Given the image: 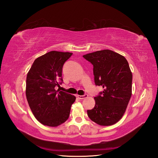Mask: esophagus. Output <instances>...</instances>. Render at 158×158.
Instances as JSON below:
<instances>
[{
  "label": "esophagus",
  "mask_w": 158,
  "mask_h": 158,
  "mask_svg": "<svg viewBox=\"0 0 158 158\" xmlns=\"http://www.w3.org/2000/svg\"><path fill=\"white\" fill-rule=\"evenodd\" d=\"M77 97L79 99H84V98H85L88 97V94H84V95H77Z\"/></svg>",
  "instance_id": "1"
}]
</instances>
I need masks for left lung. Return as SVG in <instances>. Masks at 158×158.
I'll use <instances>...</instances> for the list:
<instances>
[{"instance_id":"left-lung-1","label":"left lung","mask_w":158,"mask_h":158,"mask_svg":"<svg viewBox=\"0 0 158 158\" xmlns=\"http://www.w3.org/2000/svg\"><path fill=\"white\" fill-rule=\"evenodd\" d=\"M93 65L94 83L103 91L95 97V105L87 110L89 118L101 126L118 122L127 109L132 95V74L126 58L109 49L83 56Z\"/></svg>"}]
</instances>
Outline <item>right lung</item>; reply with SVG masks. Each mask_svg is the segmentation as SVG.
<instances>
[{
    "mask_svg": "<svg viewBox=\"0 0 158 158\" xmlns=\"http://www.w3.org/2000/svg\"><path fill=\"white\" fill-rule=\"evenodd\" d=\"M72 53L52 51L34 61L26 77V95L30 109L40 123L57 127L68 119L75 97L61 91L62 68Z\"/></svg>",
    "mask_w": 158,
    "mask_h": 158,
    "instance_id": "obj_1",
    "label": "right lung"
}]
</instances>
